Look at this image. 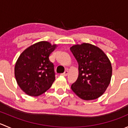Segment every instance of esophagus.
<instances>
[{
  "instance_id": "obj_1",
  "label": "esophagus",
  "mask_w": 128,
  "mask_h": 128,
  "mask_svg": "<svg viewBox=\"0 0 128 128\" xmlns=\"http://www.w3.org/2000/svg\"><path fill=\"white\" fill-rule=\"evenodd\" d=\"M68 70H66V71L64 72V73L61 74V75H62V76H67V75H68Z\"/></svg>"
}]
</instances>
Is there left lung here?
Returning a JSON list of instances; mask_svg holds the SVG:
<instances>
[{
  "label": "left lung",
  "mask_w": 128,
  "mask_h": 128,
  "mask_svg": "<svg viewBox=\"0 0 128 128\" xmlns=\"http://www.w3.org/2000/svg\"><path fill=\"white\" fill-rule=\"evenodd\" d=\"M70 50L78 64V76L72 84V91L82 100L98 98L110 83V60L101 49L91 44L74 45Z\"/></svg>",
  "instance_id": "left-lung-1"
}]
</instances>
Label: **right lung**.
<instances>
[{
  "label": "right lung",
  "mask_w": 128,
  "mask_h": 128,
  "mask_svg": "<svg viewBox=\"0 0 128 128\" xmlns=\"http://www.w3.org/2000/svg\"><path fill=\"white\" fill-rule=\"evenodd\" d=\"M56 46L48 41H40L20 55L15 64V76L18 86L26 94L39 96L52 86L55 80L54 68L49 57Z\"/></svg>",
  "instance_id": "right-lung-1"
}]
</instances>
